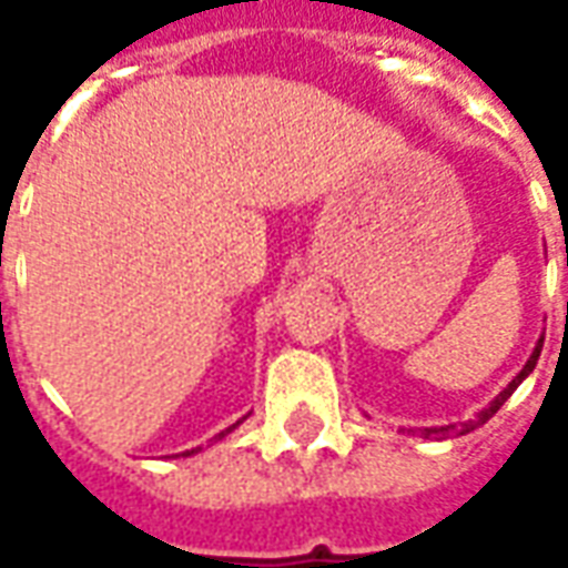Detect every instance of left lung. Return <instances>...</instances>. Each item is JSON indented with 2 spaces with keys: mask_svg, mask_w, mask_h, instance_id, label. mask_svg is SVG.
<instances>
[{
  "mask_svg": "<svg viewBox=\"0 0 568 568\" xmlns=\"http://www.w3.org/2000/svg\"><path fill=\"white\" fill-rule=\"evenodd\" d=\"M566 264H568V255H566ZM541 344H545V337H541V341H538V344H536V349H532V356L526 358L524 371H520V374H517V377H514V381L508 383V386H505V389H501V393L496 395L493 402H489V407H484V410H480V414H477L475 419H468V423H463V426H456V423H450V426L426 428L423 435H426V438H432V435H435V438H450V435H465V432H475L477 426H484V423H487V419L493 417V414H496V410H499V407L505 405L508 398H511L514 389H517V386H520V383H524L526 377L532 374V368H536L538 356H541Z\"/></svg>",
  "mask_w": 568,
  "mask_h": 568,
  "instance_id": "left-lung-1",
  "label": "left lung"
}]
</instances>
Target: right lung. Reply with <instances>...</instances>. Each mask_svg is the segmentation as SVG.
<instances>
[{
  "instance_id": "add662e5",
  "label": "right lung",
  "mask_w": 568,
  "mask_h": 568,
  "mask_svg": "<svg viewBox=\"0 0 568 568\" xmlns=\"http://www.w3.org/2000/svg\"><path fill=\"white\" fill-rule=\"evenodd\" d=\"M240 423H243V419H236L234 426H231V428H224V432H219V438H224V435H227V432H234V428L240 426ZM219 438H215V440H219ZM197 450H200V447H194V450H185V453H179V456H191V453H197Z\"/></svg>"
}]
</instances>
